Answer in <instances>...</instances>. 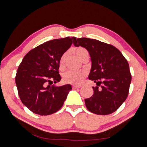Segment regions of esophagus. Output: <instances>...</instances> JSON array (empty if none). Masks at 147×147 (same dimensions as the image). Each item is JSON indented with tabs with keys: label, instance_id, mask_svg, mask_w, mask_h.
<instances>
[{
	"label": "esophagus",
	"instance_id": "1",
	"mask_svg": "<svg viewBox=\"0 0 147 147\" xmlns=\"http://www.w3.org/2000/svg\"><path fill=\"white\" fill-rule=\"evenodd\" d=\"M82 86L81 85H73V88L74 89H78V88H80Z\"/></svg>",
	"mask_w": 147,
	"mask_h": 147
}]
</instances>
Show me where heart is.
Returning a JSON list of instances; mask_svg holds the SVG:
<instances>
[{
	"instance_id": "heart-1",
	"label": "heart",
	"mask_w": 147,
	"mask_h": 147,
	"mask_svg": "<svg viewBox=\"0 0 147 147\" xmlns=\"http://www.w3.org/2000/svg\"><path fill=\"white\" fill-rule=\"evenodd\" d=\"M74 51H75L76 55L82 61H83L86 58H89V52L85 48L82 47H78L75 49ZM67 55V53L65 52L61 56L60 59V65L61 67L63 66ZM86 76V73L85 71H68L63 74V80L66 83L80 85L83 82Z\"/></svg>"
}]
</instances>
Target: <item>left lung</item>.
<instances>
[{"label":"left lung","mask_w":147,"mask_h":147,"mask_svg":"<svg viewBox=\"0 0 147 147\" xmlns=\"http://www.w3.org/2000/svg\"><path fill=\"white\" fill-rule=\"evenodd\" d=\"M73 43L88 51L92 61L88 78L96 84L93 95L85 100L86 108L98 115L113 113L128 95L131 82L128 62L116 47L99 40L74 38Z\"/></svg>","instance_id":"left-lung-1"}]
</instances>
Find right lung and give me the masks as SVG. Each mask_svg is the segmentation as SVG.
Here are the masks:
<instances>
[{
    "label": "right lung",
    "instance_id": "right-lung-1",
    "mask_svg": "<svg viewBox=\"0 0 147 147\" xmlns=\"http://www.w3.org/2000/svg\"><path fill=\"white\" fill-rule=\"evenodd\" d=\"M75 37L46 42L27 53L18 69L15 78L22 103L33 113L47 115L58 111L63 105L70 85L55 86L59 82L61 56L73 43Z\"/></svg>",
    "mask_w": 147,
    "mask_h": 147
}]
</instances>
